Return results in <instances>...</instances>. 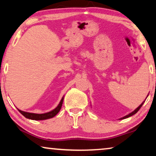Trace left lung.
Returning a JSON list of instances; mask_svg holds the SVG:
<instances>
[{
	"mask_svg": "<svg viewBox=\"0 0 156 156\" xmlns=\"http://www.w3.org/2000/svg\"><path fill=\"white\" fill-rule=\"evenodd\" d=\"M145 100H144V101L142 103V104H141L140 105V106H139L138 107H137V108H136V109H135V110H134V111L133 112H131V113H130V114H128V115H126V116H123V118H121V119H126V118H128V117H130V116H133V115H134V114H135L136 113V112H137L138 111H139V110H140V109L141 108V107H142V105H143V104H144V102H145Z\"/></svg>",
	"mask_w": 156,
	"mask_h": 156,
	"instance_id": "1",
	"label": "left lung"
}]
</instances>
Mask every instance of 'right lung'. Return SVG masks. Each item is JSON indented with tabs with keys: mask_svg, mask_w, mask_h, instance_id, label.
I'll list each match as a JSON object with an SVG mask.
<instances>
[{
	"mask_svg": "<svg viewBox=\"0 0 156 156\" xmlns=\"http://www.w3.org/2000/svg\"><path fill=\"white\" fill-rule=\"evenodd\" d=\"M63 97L62 98V99L61 101H60L59 104L58 106H57L56 108L52 110L51 112H47V113H44V114H34V113H29V112H26L23 111H21V110L19 109V112L24 116L26 118L29 119L31 120H35V121H40V120H46V119H51L54 117L58 113L60 109H61L62 105H63Z\"/></svg>",
	"mask_w": 156,
	"mask_h": 156,
	"instance_id": "1",
	"label": "right lung"
}]
</instances>
